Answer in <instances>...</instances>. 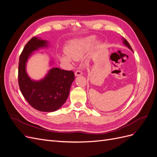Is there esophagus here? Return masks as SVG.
Segmentation results:
<instances>
[{
    "mask_svg": "<svg viewBox=\"0 0 157 157\" xmlns=\"http://www.w3.org/2000/svg\"><path fill=\"white\" fill-rule=\"evenodd\" d=\"M75 75L76 77H78V76L82 75V71H80L78 70V71H75Z\"/></svg>",
    "mask_w": 157,
    "mask_h": 157,
    "instance_id": "esophagus-1",
    "label": "esophagus"
}]
</instances>
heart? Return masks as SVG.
<instances>
[{"instance_id": "b5f03b06", "label": "heart", "mask_w": 157, "mask_h": 157, "mask_svg": "<svg viewBox=\"0 0 157 157\" xmlns=\"http://www.w3.org/2000/svg\"><path fill=\"white\" fill-rule=\"evenodd\" d=\"M96 40V36H90L77 40L71 42L66 47L67 54L61 55L60 59L62 61L71 63L73 59L77 60L86 53L90 47Z\"/></svg>"}]
</instances>
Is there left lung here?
Wrapping results in <instances>:
<instances>
[{
  "instance_id": "obj_1",
  "label": "left lung",
  "mask_w": 157,
  "mask_h": 157,
  "mask_svg": "<svg viewBox=\"0 0 157 157\" xmlns=\"http://www.w3.org/2000/svg\"><path fill=\"white\" fill-rule=\"evenodd\" d=\"M122 40H123V43H124V44L125 46H126L128 48H129L130 50H132V51L133 52V50H132V48H131V46H130V44L128 43V41H127L126 39H124V38H122Z\"/></svg>"
}]
</instances>
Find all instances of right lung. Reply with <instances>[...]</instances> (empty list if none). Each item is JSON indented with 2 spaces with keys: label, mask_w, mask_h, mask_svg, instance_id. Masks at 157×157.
I'll use <instances>...</instances> for the list:
<instances>
[{
  "label": "right lung",
  "mask_w": 157,
  "mask_h": 157,
  "mask_svg": "<svg viewBox=\"0 0 157 157\" xmlns=\"http://www.w3.org/2000/svg\"><path fill=\"white\" fill-rule=\"evenodd\" d=\"M49 42L33 37L25 46L20 56L18 82L21 94L30 105L42 112L56 111L62 106L69 96L71 84L75 80L72 71L53 67L39 80L31 79L26 71L28 59L39 48H47ZM52 64V61L50 62Z\"/></svg>",
  "instance_id": "add662e5"
}]
</instances>
